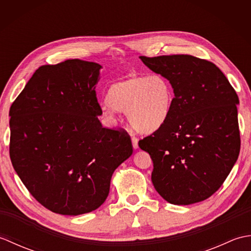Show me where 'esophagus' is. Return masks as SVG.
<instances>
[{
  "label": "esophagus",
  "mask_w": 251,
  "mask_h": 251,
  "mask_svg": "<svg viewBox=\"0 0 251 251\" xmlns=\"http://www.w3.org/2000/svg\"><path fill=\"white\" fill-rule=\"evenodd\" d=\"M131 143H132V147H134V149H138V139H137V137L131 136Z\"/></svg>",
  "instance_id": "1"
}]
</instances>
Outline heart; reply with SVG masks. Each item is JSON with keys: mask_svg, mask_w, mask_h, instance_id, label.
I'll return each mask as SVG.
<instances>
[{"mask_svg": "<svg viewBox=\"0 0 251 251\" xmlns=\"http://www.w3.org/2000/svg\"><path fill=\"white\" fill-rule=\"evenodd\" d=\"M102 115L115 121V111L126 112L132 129L150 135L168 122L175 102L172 82L161 73L132 75L109 85L105 93Z\"/></svg>", "mask_w": 251, "mask_h": 251, "instance_id": "obj_1", "label": "heart"}]
</instances>
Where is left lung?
Listing matches in <instances>:
<instances>
[{
    "label": "left lung",
    "mask_w": 251,
    "mask_h": 251,
    "mask_svg": "<svg viewBox=\"0 0 251 251\" xmlns=\"http://www.w3.org/2000/svg\"><path fill=\"white\" fill-rule=\"evenodd\" d=\"M140 59L166 76L175 89L168 122L139 140L153 161L154 188L170 204L205 201L220 189L239 154L235 89L206 59L191 55Z\"/></svg>",
    "instance_id": "1"
}]
</instances>
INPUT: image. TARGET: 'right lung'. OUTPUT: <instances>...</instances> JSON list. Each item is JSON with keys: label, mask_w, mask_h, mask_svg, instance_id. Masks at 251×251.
Returning a JSON list of instances; mask_svg holds the SVG:
<instances>
[{"label": "right lung", "mask_w": 251, "mask_h": 251, "mask_svg": "<svg viewBox=\"0 0 251 251\" xmlns=\"http://www.w3.org/2000/svg\"><path fill=\"white\" fill-rule=\"evenodd\" d=\"M101 66L69 59L40 67L9 110V156L30 194L59 215L103 204L114 170L132 154L124 129L102 127Z\"/></svg>", "instance_id": "add662e5"}]
</instances>
